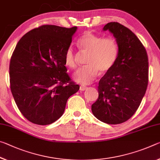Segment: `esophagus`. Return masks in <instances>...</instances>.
I'll use <instances>...</instances> for the list:
<instances>
[{"label":"esophagus","instance_id":"esophagus-1","mask_svg":"<svg viewBox=\"0 0 160 160\" xmlns=\"http://www.w3.org/2000/svg\"><path fill=\"white\" fill-rule=\"evenodd\" d=\"M86 89H87V87H86V86L81 85L80 87V91H84V90H85Z\"/></svg>","mask_w":160,"mask_h":160}]
</instances>
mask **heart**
<instances>
[{"label":"heart","instance_id":"obj_1","mask_svg":"<svg viewBox=\"0 0 160 160\" xmlns=\"http://www.w3.org/2000/svg\"><path fill=\"white\" fill-rule=\"evenodd\" d=\"M78 43L80 48L89 52V55L87 66L78 68L72 75L76 82L83 85L90 84L97 78L100 71L105 73L113 67L118 55V45L114 38H103L86 32ZM65 63L72 68L76 65L75 52L71 46L65 51Z\"/></svg>","mask_w":160,"mask_h":160}]
</instances>
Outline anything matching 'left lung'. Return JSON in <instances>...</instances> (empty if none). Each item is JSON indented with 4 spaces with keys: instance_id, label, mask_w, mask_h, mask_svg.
<instances>
[{
    "instance_id": "obj_1",
    "label": "left lung",
    "mask_w": 160,
    "mask_h": 160,
    "mask_svg": "<svg viewBox=\"0 0 160 160\" xmlns=\"http://www.w3.org/2000/svg\"><path fill=\"white\" fill-rule=\"evenodd\" d=\"M102 30L113 35L118 55L99 82V97L92 112L101 122L117 125L129 120L140 105L148 84V58L140 40L128 28L111 22Z\"/></svg>"
}]
</instances>
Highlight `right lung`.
I'll return each mask as SVG.
<instances>
[{
  "mask_svg": "<svg viewBox=\"0 0 160 160\" xmlns=\"http://www.w3.org/2000/svg\"><path fill=\"white\" fill-rule=\"evenodd\" d=\"M77 29L42 25L25 34L12 52L11 92L22 115L32 123L46 125L58 120L68 99L80 89L65 66V53Z\"/></svg>",
  "mask_w": 160,
  "mask_h": 160,
  "instance_id": "right-lung-1",
  "label": "right lung"
}]
</instances>
